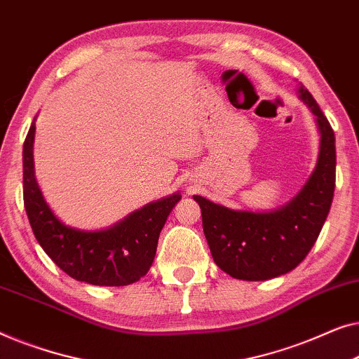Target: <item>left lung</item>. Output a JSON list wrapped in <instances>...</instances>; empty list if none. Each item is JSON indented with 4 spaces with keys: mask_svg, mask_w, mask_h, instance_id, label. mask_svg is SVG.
Masks as SVG:
<instances>
[{
    "mask_svg": "<svg viewBox=\"0 0 359 359\" xmlns=\"http://www.w3.org/2000/svg\"><path fill=\"white\" fill-rule=\"evenodd\" d=\"M299 97L316 115L320 133L314 172L290 203L266 213L231 210L194 195L215 264L232 278L264 281L296 269L320 234L335 190V135L304 86Z\"/></svg>",
    "mask_w": 359,
    "mask_h": 359,
    "instance_id": "obj_1",
    "label": "left lung"
}]
</instances>
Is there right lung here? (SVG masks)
Returning <instances> with one entry per match:
<instances>
[{
	"label": "right lung",
	"instance_id": "1",
	"mask_svg": "<svg viewBox=\"0 0 359 359\" xmlns=\"http://www.w3.org/2000/svg\"><path fill=\"white\" fill-rule=\"evenodd\" d=\"M35 123L24 141V206L35 239L65 273L95 286H127L148 273L161 229L177 201L174 194L133 211L120 223L100 231L63 224L45 201L34 172Z\"/></svg>",
	"mask_w": 359,
	"mask_h": 359
}]
</instances>
